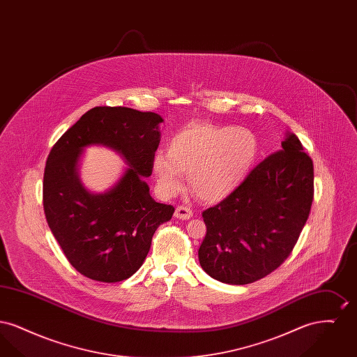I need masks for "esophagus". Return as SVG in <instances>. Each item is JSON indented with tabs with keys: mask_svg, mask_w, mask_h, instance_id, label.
Segmentation results:
<instances>
[{
	"mask_svg": "<svg viewBox=\"0 0 357 357\" xmlns=\"http://www.w3.org/2000/svg\"><path fill=\"white\" fill-rule=\"evenodd\" d=\"M175 218H179V220H190L192 215H194V213H192V210L190 208V207H187V206H178L176 208H175Z\"/></svg>",
	"mask_w": 357,
	"mask_h": 357,
	"instance_id": "obj_1",
	"label": "esophagus"
}]
</instances>
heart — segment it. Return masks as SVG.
I'll use <instances>...</instances> for the list:
<instances>
[{
    "label": "heart",
    "instance_id": "heart-1",
    "mask_svg": "<svg viewBox=\"0 0 357 357\" xmlns=\"http://www.w3.org/2000/svg\"><path fill=\"white\" fill-rule=\"evenodd\" d=\"M259 142L246 127L190 124L171 137L167 153H156L153 170L166 195H176L188 176L191 191L204 202H220L255 170Z\"/></svg>",
    "mask_w": 357,
    "mask_h": 357
}]
</instances>
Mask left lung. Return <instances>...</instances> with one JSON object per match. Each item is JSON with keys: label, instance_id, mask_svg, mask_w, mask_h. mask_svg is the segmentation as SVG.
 Wrapping results in <instances>:
<instances>
[{"label": "left lung", "instance_id": "1", "mask_svg": "<svg viewBox=\"0 0 357 357\" xmlns=\"http://www.w3.org/2000/svg\"><path fill=\"white\" fill-rule=\"evenodd\" d=\"M265 158L220 204L202 213L207 231L198 250L210 277L246 285L288 258L313 202V162L294 134Z\"/></svg>", "mask_w": 357, "mask_h": 357}]
</instances>
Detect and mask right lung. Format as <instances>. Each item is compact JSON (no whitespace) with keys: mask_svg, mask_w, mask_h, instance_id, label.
<instances>
[{"mask_svg":"<svg viewBox=\"0 0 357 357\" xmlns=\"http://www.w3.org/2000/svg\"><path fill=\"white\" fill-rule=\"evenodd\" d=\"M153 112L127 107H95L54 143L48 155L43 204L50 229L69 264L100 282L127 280L149 255L153 233L175 208L158 204L143 176L153 174L160 142ZM102 144L121 153L130 169L104 195L79 183L75 167L82 149Z\"/></svg>","mask_w":357,"mask_h":357,"instance_id":"add662e5","label":"right lung"}]
</instances>
